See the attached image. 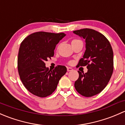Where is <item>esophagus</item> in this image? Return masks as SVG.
<instances>
[{
  "label": "esophagus",
  "instance_id": "1",
  "mask_svg": "<svg viewBox=\"0 0 125 125\" xmlns=\"http://www.w3.org/2000/svg\"><path fill=\"white\" fill-rule=\"evenodd\" d=\"M73 70V68L71 67H67V71L68 72H70V71H71Z\"/></svg>",
  "mask_w": 125,
  "mask_h": 125
}]
</instances>
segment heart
I'll use <instances>...</instances> for the list:
<instances>
[{
    "mask_svg": "<svg viewBox=\"0 0 125 125\" xmlns=\"http://www.w3.org/2000/svg\"><path fill=\"white\" fill-rule=\"evenodd\" d=\"M78 41H79V40H77V39H73V40H72V41H71V44L74 43L76 42H78Z\"/></svg>",
    "mask_w": 125,
    "mask_h": 125,
    "instance_id": "b5f03b06",
    "label": "heart"
}]
</instances>
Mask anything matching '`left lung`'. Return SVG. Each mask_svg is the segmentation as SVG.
I'll return each instance as SVG.
<instances>
[{
	"label": "left lung",
	"mask_w": 125,
	"mask_h": 125,
	"mask_svg": "<svg viewBox=\"0 0 125 125\" xmlns=\"http://www.w3.org/2000/svg\"><path fill=\"white\" fill-rule=\"evenodd\" d=\"M73 32L85 40L86 50L77 66H86L88 69L85 74L78 71L79 77L74 86L83 96L92 97L102 91L111 77L114 70L113 48L106 37L95 30L84 28Z\"/></svg>",
	"instance_id": "1"
}]
</instances>
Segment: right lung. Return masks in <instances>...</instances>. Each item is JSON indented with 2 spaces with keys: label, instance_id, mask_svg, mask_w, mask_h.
<instances>
[{
  "label": "right lung",
  "instance_id": "obj_1",
  "mask_svg": "<svg viewBox=\"0 0 125 125\" xmlns=\"http://www.w3.org/2000/svg\"><path fill=\"white\" fill-rule=\"evenodd\" d=\"M65 36L63 32L40 31L29 35L21 43L17 58L19 74L25 88L34 95H51L66 73L65 66L58 65L52 71L45 63L54 56L55 46Z\"/></svg>",
  "mask_w": 125,
  "mask_h": 125
}]
</instances>
